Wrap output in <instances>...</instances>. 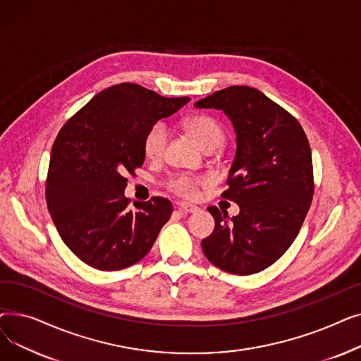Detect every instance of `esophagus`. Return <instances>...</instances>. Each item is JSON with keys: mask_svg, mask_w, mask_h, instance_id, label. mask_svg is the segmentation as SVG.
<instances>
[{"mask_svg": "<svg viewBox=\"0 0 361 361\" xmlns=\"http://www.w3.org/2000/svg\"><path fill=\"white\" fill-rule=\"evenodd\" d=\"M178 211L183 214H196V212H199V207L196 204H190V203H180Z\"/></svg>", "mask_w": 361, "mask_h": 361, "instance_id": "obj_1", "label": "esophagus"}]
</instances>
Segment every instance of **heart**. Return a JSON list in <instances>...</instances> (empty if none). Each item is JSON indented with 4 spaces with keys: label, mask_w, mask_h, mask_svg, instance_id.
Here are the masks:
<instances>
[{
    "label": "heart",
    "mask_w": 361,
    "mask_h": 361,
    "mask_svg": "<svg viewBox=\"0 0 361 361\" xmlns=\"http://www.w3.org/2000/svg\"><path fill=\"white\" fill-rule=\"evenodd\" d=\"M184 128L204 150L218 149L225 140V131L222 126L209 116H195L184 121ZM168 140V131L162 123L152 126L143 142L146 157L157 159L164 154V149ZM204 178L192 177L187 174H178L168 180V188L183 197H195L197 187L204 184Z\"/></svg>",
    "instance_id": "obj_1"
}]
</instances>
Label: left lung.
<instances>
[{
	"label": "left lung",
	"mask_w": 361,
	"mask_h": 361,
	"mask_svg": "<svg viewBox=\"0 0 361 361\" xmlns=\"http://www.w3.org/2000/svg\"><path fill=\"white\" fill-rule=\"evenodd\" d=\"M195 106L221 109L237 142L222 197L240 212L230 218L207 207L215 230L202 240L203 253L230 274L260 272L288 250L307 215L314 190L309 140L290 112L249 86L218 90Z\"/></svg>",
	"instance_id": "left-lung-1"
}]
</instances>
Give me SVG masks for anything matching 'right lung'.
Returning <instances> with one entry per match:
<instances>
[{
    "label": "right lung",
    "instance_id": "add662e5",
    "mask_svg": "<svg viewBox=\"0 0 361 361\" xmlns=\"http://www.w3.org/2000/svg\"><path fill=\"white\" fill-rule=\"evenodd\" d=\"M188 101L120 83L94 94L56 136L48 211L64 244L90 268L120 271L142 260L173 214L164 197L128 207L126 174L143 165L149 128Z\"/></svg>",
    "mask_w": 361,
    "mask_h": 361
}]
</instances>
